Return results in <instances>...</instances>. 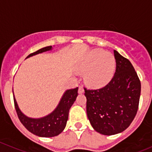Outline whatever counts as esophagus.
<instances>
[{"label": "esophagus", "instance_id": "34e87169", "mask_svg": "<svg viewBox=\"0 0 152 152\" xmlns=\"http://www.w3.org/2000/svg\"><path fill=\"white\" fill-rule=\"evenodd\" d=\"M84 91H85V90H84L83 87H82V86H79V91H78V93H79V94H82V93H84Z\"/></svg>", "mask_w": 152, "mask_h": 152}]
</instances>
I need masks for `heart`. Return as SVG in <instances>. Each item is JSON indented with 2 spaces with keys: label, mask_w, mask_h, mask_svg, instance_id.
<instances>
[{
  "label": "heart",
  "mask_w": 152,
  "mask_h": 152,
  "mask_svg": "<svg viewBox=\"0 0 152 152\" xmlns=\"http://www.w3.org/2000/svg\"><path fill=\"white\" fill-rule=\"evenodd\" d=\"M116 67L115 56L101 49H93L85 54L79 63V70L85 71V80L89 85L103 87L113 79Z\"/></svg>",
  "instance_id": "1"
}]
</instances>
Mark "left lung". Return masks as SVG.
I'll use <instances>...</instances> for the list:
<instances>
[{
    "label": "left lung",
    "mask_w": 152,
    "mask_h": 152,
    "mask_svg": "<svg viewBox=\"0 0 152 152\" xmlns=\"http://www.w3.org/2000/svg\"><path fill=\"white\" fill-rule=\"evenodd\" d=\"M116 70L112 80L98 90H87V115L97 132L113 135L126 129L134 120L141 85L134 67L114 50Z\"/></svg>",
    "instance_id": "left-lung-1"
}]
</instances>
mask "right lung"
Returning <instances> with one entry per match:
<instances>
[{"label": "right lung", "instance_id": "add662e5", "mask_svg": "<svg viewBox=\"0 0 152 152\" xmlns=\"http://www.w3.org/2000/svg\"><path fill=\"white\" fill-rule=\"evenodd\" d=\"M53 48V47L52 46L42 48L34 53L29 54L26 59L39 53L50 51ZM78 89L76 87L65 90L56 108L47 115L37 118L28 117L21 111L12 90L15 110L20 121L30 132L37 136L52 137L59 135L66 126L69 111L78 96Z\"/></svg>", "mask_w": 152, "mask_h": 152}]
</instances>
